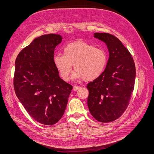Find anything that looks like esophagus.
<instances>
[{
  "instance_id": "34e87169",
  "label": "esophagus",
  "mask_w": 154,
  "mask_h": 154,
  "mask_svg": "<svg viewBox=\"0 0 154 154\" xmlns=\"http://www.w3.org/2000/svg\"><path fill=\"white\" fill-rule=\"evenodd\" d=\"M81 87H79V86H74L73 87V91H77V90H78V89H80Z\"/></svg>"
}]
</instances>
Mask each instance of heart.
<instances>
[{
	"label": "heart",
	"mask_w": 154,
	"mask_h": 154,
	"mask_svg": "<svg viewBox=\"0 0 154 154\" xmlns=\"http://www.w3.org/2000/svg\"><path fill=\"white\" fill-rule=\"evenodd\" d=\"M107 62L105 51L85 42L77 40L63 48V54H57L53 57L54 65L63 80H69L73 67V80L84 79L92 81L103 73Z\"/></svg>",
	"instance_id": "b5f03b06"
}]
</instances>
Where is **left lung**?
<instances>
[{
	"label": "left lung",
	"instance_id": "1",
	"mask_svg": "<svg viewBox=\"0 0 154 154\" xmlns=\"http://www.w3.org/2000/svg\"><path fill=\"white\" fill-rule=\"evenodd\" d=\"M94 37L106 44L109 58L103 73L87 84V105L97 121L108 123L119 118L127 109L136 67L131 54L118 38L105 32H95Z\"/></svg>",
	"mask_w": 154,
	"mask_h": 154
}]
</instances>
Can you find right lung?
Instances as JSON below:
<instances>
[{
  "label": "right lung",
  "instance_id": "obj_1",
  "mask_svg": "<svg viewBox=\"0 0 154 154\" xmlns=\"http://www.w3.org/2000/svg\"><path fill=\"white\" fill-rule=\"evenodd\" d=\"M62 36L48 34L36 38L18 54L14 89L24 109L36 122L52 125L62 118L72 86L59 76L54 51Z\"/></svg>",
  "mask_w": 154,
  "mask_h": 154
}]
</instances>
